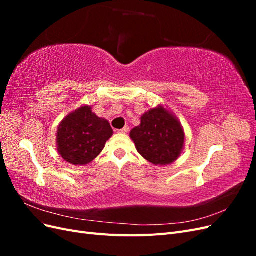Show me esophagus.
Returning a JSON list of instances; mask_svg holds the SVG:
<instances>
[{
    "label": "esophagus",
    "instance_id": "obj_1",
    "mask_svg": "<svg viewBox=\"0 0 256 256\" xmlns=\"http://www.w3.org/2000/svg\"><path fill=\"white\" fill-rule=\"evenodd\" d=\"M128 131H129V127H128V126H125L122 129L118 130V134H127Z\"/></svg>",
    "mask_w": 256,
    "mask_h": 256
}]
</instances>
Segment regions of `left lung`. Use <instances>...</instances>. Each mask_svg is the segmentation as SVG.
I'll list each match as a JSON object with an SVG mask.
<instances>
[{"label": "left lung", "mask_w": 256, "mask_h": 256, "mask_svg": "<svg viewBox=\"0 0 256 256\" xmlns=\"http://www.w3.org/2000/svg\"><path fill=\"white\" fill-rule=\"evenodd\" d=\"M129 136L138 154L154 166L174 164L184 150L186 140L182 122L164 104L146 111Z\"/></svg>", "instance_id": "8db88e82"}]
</instances>
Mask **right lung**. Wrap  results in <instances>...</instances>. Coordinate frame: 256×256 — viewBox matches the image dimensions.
I'll use <instances>...</instances> for the list:
<instances>
[{"label": "right lung", "instance_id": "1", "mask_svg": "<svg viewBox=\"0 0 256 256\" xmlns=\"http://www.w3.org/2000/svg\"><path fill=\"white\" fill-rule=\"evenodd\" d=\"M112 136L110 122L98 118L92 106L82 104L58 124L56 148L68 164L86 166L99 156Z\"/></svg>", "mask_w": 256, "mask_h": 256}]
</instances>
